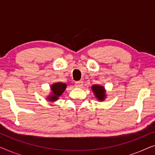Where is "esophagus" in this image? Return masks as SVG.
Masks as SVG:
<instances>
[{"label":"esophagus","mask_w":155,"mask_h":155,"mask_svg":"<svg viewBox=\"0 0 155 155\" xmlns=\"http://www.w3.org/2000/svg\"><path fill=\"white\" fill-rule=\"evenodd\" d=\"M82 85H83V82L82 81H78L75 82V86L76 87H82Z\"/></svg>","instance_id":"34e87169"}]
</instances>
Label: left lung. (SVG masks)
Wrapping results in <instances>:
<instances>
[{"mask_svg":"<svg viewBox=\"0 0 155 155\" xmlns=\"http://www.w3.org/2000/svg\"><path fill=\"white\" fill-rule=\"evenodd\" d=\"M92 91L94 92L95 96L99 100H104L105 98V91L103 87L99 85H94L92 87Z\"/></svg>","mask_w":155,"mask_h":155,"instance_id":"1","label":"left lung"}]
</instances>
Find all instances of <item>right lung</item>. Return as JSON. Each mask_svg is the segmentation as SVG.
Here are the masks:
<instances>
[{"label": "right lung", "instance_id": "obj_1", "mask_svg": "<svg viewBox=\"0 0 155 155\" xmlns=\"http://www.w3.org/2000/svg\"><path fill=\"white\" fill-rule=\"evenodd\" d=\"M52 94L51 96L48 97V99L50 101H56L58 99V97H60L62 93L64 92L65 89L66 88V85L64 83H61V82H57L55 83L51 86Z\"/></svg>", "mask_w": 155, "mask_h": 155}]
</instances>
